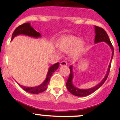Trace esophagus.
Instances as JSON below:
<instances>
[{"instance_id": "esophagus-1", "label": "esophagus", "mask_w": 120, "mask_h": 120, "mask_svg": "<svg viewBox=\"0 0 120 120\" xmlns=\"http://www.w3.org/2000/svg\"><path fill=\"white\" fill-rule=\"evenodd\" d=\"M60 65L61 66H67V63L66 62V61H62L60 62Z\"/></svg>"}]
</instances>
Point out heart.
I'll list each match as a JSON object with an SVG mask.
<instances>
[{
	"label": "heart",
	"instance_id": "obj_1",
	"mask_svg": "<svg viewBox=\"0 0 120 120\" xmlns=\"http://www.w3.org/2000/svg\"><path fill=\"white\" fill-rule=\"evenodd\" d=\"M58 48L64 52H70L73 57H77L83 52L85 48V42L79 39L78 37L73 35H67L61 38L58 43Z\"/></svg>",
	"mask_w": 120,
	"mask_h": 120
}]
</instances>
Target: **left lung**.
Returning a JSON list of instances; mask_svg holds the SVG:
<instances>
[{
  "label": "left lung",
  "instance_id": "left-lung-1",
  "mask_svg": "<svg viewBox=\"0 0 120 120\" xmlns=\"http://www.w3.org/2000/svg\"><path fill=\"white\" fill-rule=\"evenodd\" d=\"M95 33H96L95 43H99V42H106V43H108V45L110 46L111 49H112V57H113V54H114V48H113V46H112V43H111V41L110 40L108 35H107V34L106 33L105 30H104L103 28H102L100 27V26H96V25L95 26ZM111 62H112V61H111ZM110 67H111V63L110 64L109 66V69L108 70H107V74H106L105 77L103 78V79L100 82V83H99V84L97 85L96 86L90 88V89H80L76 88V87H75L73 85V84H72V77H73V74H72V66H70V75H69L68 78L67 79V83H66V86H67V89L68 90V91L70 92L71 94H72V95L77 96H85L92 94L93 92H94L96 91L97 89H99V88H100V87L104 83H105V82L106 81L107 77H108L109 74L110 70Z\"/></svg>",
  "mask_w": 120,
  "mask_h": 120
}]
</instances>
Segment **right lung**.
I'll return each instance as SVG.
<instances>
[{"mask_svg":"<svg viewBox=\"0 0 120 120\" xmlns=\"http://www.w3.org/2000/svg\"><path fill=\"white\" fill-rule=\"evenodd\" d=\"M20 34L25 35H28L34 38L40 37L41 36L39 32L36 31L30 25V24L29 22L24 23V24L19 25L18 27H17L15 30H14V32H13V34H12L11 40L13 39V38L15 36L19 35ZM59 63H57L54 64L49 68L48 74H47L46 78L45 80V81L42 84L40 85L39 86H38L36 87H26L24 86H21V87L24 90H25L27 92L30 93V94H40V93L43 92L46 89L47 87H48V85L49 84V81H50V77L52 75L53 72H55L56 70L59 68Z\"/></svg>","mask_w":120,"mask_h":120,"instance_id":"obj_1","label":"right lung"}]
</instances>
